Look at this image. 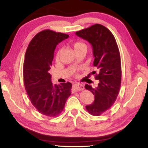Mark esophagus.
Wrapping results in <instances>:
<instances>
[{
  "label": "esophagus",
  "instance_id": "obj_1",
  "mask_svg": "<svg viewBox=\"0 0 148 148\" xmlns=\"http://www.w3.org/2000/svg\"><path fill=\"white\" fill-rule=\"evenodd\" d=\"M84 89V86L82 85V84H79V83H76L74 84L73 87H72V92H76V91H82Z\"/></svg>",
  "mask_w": 148,
  "mask_h": 148
}]
</instances>
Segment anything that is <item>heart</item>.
<instances>
[{"instance_id": "1", "label": "heart", "mask_w": 148, "mask_h": 148, "mask_svg": "<svg viewBox=\"0 0 148 148\" xmlns=\"http://www.w3.org/2000/svg\"><path fill=\"white\" fill-rule=\"evenodd\" d=\"M72 47H73L74 51L75 52H76L77 51H79L81 49H87V46L86 44L84 43V42H80V41H76L74 42L73 44H72ZM61 50H59L57 51V53L56 54V59H58L59 57L60 56V54H61Z\"/></svg>"}]
</instances>
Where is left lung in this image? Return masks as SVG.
<instances>
[{
    "instance_id": "left-lung-1",
    "label": "left lung",
    "mask_w": 148,
    "mask_h": 148,
    "mask_svg": "<svg viewBox=\"0 0 148 148\" xmlns=\"http://www.w3.org/2000/svg\"><path fill=\"white\" fill-rule=\"evenodd\" d=\"M76 34L89 42L92 47L93 66L98 70V74L95 71L92 74H96L95 79L99 83L95 88L88 84L85 86L95 96L93 103L86 108L89 114L97 116L112 107L119 94L121 81L119 48L114 35L102 25H93Z\"/></svg>"
}]
</instances>
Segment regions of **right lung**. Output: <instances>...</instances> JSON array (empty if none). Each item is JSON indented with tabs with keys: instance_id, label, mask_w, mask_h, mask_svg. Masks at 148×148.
<instances>
[{
	"instance_id": "1",
	"label": "right lung",
	"mask_w": 148,
	"mask_h": 148,
	"mask_svg": "<svg viewBox=\"0 0 148 148\" xmlns=\"http://www.w3.org/2000/svg\"><path fill=\"white\" fill-rule=\"evenodd\" d=\"M69 37L68 34L61 32L44 30L30 42L25 56V88L35 108L49 117L61 114L71 95V83L53 85L48 72L57 45Z\"/></svg>"
}]
</instances>
